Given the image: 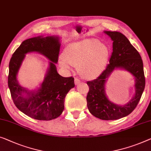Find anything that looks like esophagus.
I'll return each instance as SVG.
<instances>
[{
	"instance_id": "1",
	"label": "esophagus",
	"mask_w": 151,
	"mask_h": 151,
	"mask_svg": "<svg viewBox=\"0 0 151 151\" xmlns=\"http://www.w3.org/2000/svg\"><path fill=\"white\" fill-rule=\"evenodd\" d=\"M80 83V80L78 79V78H75V84L78 85Z\"/></svg>"
}]
</instances>
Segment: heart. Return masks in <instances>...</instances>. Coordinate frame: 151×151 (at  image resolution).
<instances>
[{
    "mask_svg": "<svg viewBox=\"0 0 151 151\" xmlns=\"http://www.w3.org/2000/svg\"><path fill=\"white\" fill-rule=\"evenodd\" d=\"M109 57L108 47L96 39H86L72 43L60 55L58 64L62 68L71 70L72 66H79L80 72L85 78L99 75L106 67Z\"/></svg>",
    "mask_w": 151,
    "mask_h": 151,
    "instance_id": "1",
    "label": "heart"
}]
</instances>
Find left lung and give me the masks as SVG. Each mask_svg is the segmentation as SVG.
<instances>
[{"label": "left lung", "instance_id": "1", "mask_svg": "<svg viewBox=\"0 0 151 151\" xmlns=\"http://www.w3.org/2000/svg\"><path fill=\"white\" fill-rule=\"evenodd\" d=\"M113 41L112 53L109 64L97 79L88 81L87 107L94 116L101 120H117L129 114L136 108L145 87L143 62L139 52L129 39L116 31H104ZM127 70L135 78V95L124 105H117L106 97L104 85L107 78L115 69Z\"/></svg>", "mask_w": 151, "mask_h": 151}]
</instances>
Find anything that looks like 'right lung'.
Here are the masks:
<instances>
[{
	"instance_id": "1",
	"label": "right lung",
	"mask_w": 151,
	"mask_h": 151,
	"mask_svg": "<svg viewBox=\"0 0 151 151\" xmlns=\"http://www.w3.org/2000/svg\"><path fill=\"white\" fill-rule=\"evenodd\" d=\"M60 45L57 36L28 39L21 43L10 60L8 86L13 101L18 110L34 119L50 121L59 116L64 110L67 93L75 86L73 77H63L56 70ZM29 52H38L50 60L45 80L37 91H28L17 80L25 54Z\"/></svg>"
}]
</instances>
